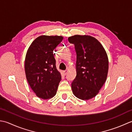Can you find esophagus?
<instances>
[{
    "label": "esophagus",
    "instance_id": "34e87169",
    "mask_svg": "<svg viewBox=\"0 0 132 132\" xmlns=\"http://www.w3.org/2000/svg\"><path fill=\"white\" fill-rule=\"evenodd\" d=\"M67 73H68V72H67V71H64L63 72V75H64V76H65V75H67Z\"/></svg>",
    "mask_w": 132,
    "mask_h": 132
}]
</instances>
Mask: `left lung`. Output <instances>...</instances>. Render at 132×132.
Here are the masks:
<instances>
[{"mask_svg":"<svg viewBox=\"0 0 132 132\" xmlns=\"http://www.w3.org/2000/svg\"><path fill=\"white\" fill-rule=\"evenodd\" d=\"M76 52V77L71 84L73 95L81 100L95 97L105 82L108 72V58L102 44L89 35L68 37Z\"/></svg>","mask_w":132,"mask_h":132,"instance_id":"8db88e82","label":"left lung"}]
</instances>
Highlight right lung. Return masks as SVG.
I'll use <instances>...</instances> for the list:
<instances>
[{"instance_id":"add662e5","label":"right lung","mask_w":132,"mask_h":132,"mask_svg":"<svg viewBox=\"0 0 132 132\" xmlns=\"http://www.w3.org/2000/svg\"><path fill=\"white\" fill-rule=\"evenodd\" d=\"M63 39L61 36H40L34 40L26 53L27 80L36 95L44 100L55 96L61 81L53 53Z\"/></svg>"}]
</instances>
